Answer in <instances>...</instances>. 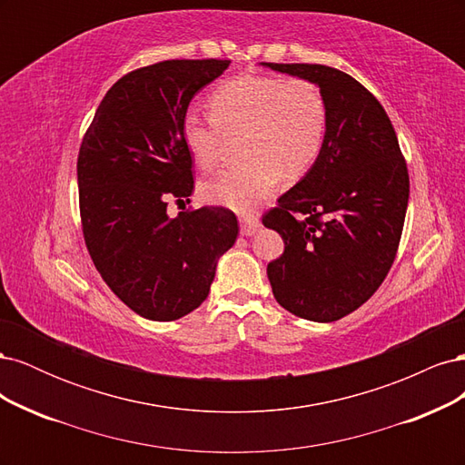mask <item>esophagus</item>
<instances>
[{"label": "esophagus", "instance_id": "obj_1", "mask_svg": "<svg viewBox=\"0 0 465 465\" xmlns=\"http://www.w3.org/2000/svg\"><path fill=\"white\" fill-rule=\"evenodd\" d=\"M238 221H241V231H242V234H246V236L254 234V232L260 229V219H258V215H254V213L241 215V217H238Z\"/></svg>", "mask_w": 465, "mask_h": 465}]
</instances>
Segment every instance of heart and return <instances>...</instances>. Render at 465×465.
Instances as JSON below:
<instances>
[{
	"instance_id": "obj_1",
	"label": "heart",
	"mask_w": 465,
	"mask_h": 465,
	"mask_svg": "<svg viewBox=\"0 0 465 465\" xmlns=\"http://www.w3.org/2000/svg\"><path fill=\"white\" fill-rule=\"evenodd\" d=\"M211 114L188 110L182 139L200 168H213L229 135L241 137L244 161L202 184L211 203L248 211L281 184L308 173L328 130V103L316 83L275 75H241L209 96Z\"/></svg>"
}]
</instances>
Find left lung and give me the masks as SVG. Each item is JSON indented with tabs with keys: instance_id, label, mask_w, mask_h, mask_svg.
I'll use <instances>...</instances> for the list:
<instances>
[{
	"instance_id": "left-lung-1",
	"label": "left lung",
	"mask_w": 465,
	"mask_h": 465,
	"mask_svg": "<svg viewBox=\"0 0 465 465\" xmlns=\"http://www.w3.org/2000/svg\"><path fill=\"white\" fill-rule=\"evenodd\" d=\"M316 83L328 130L316 163L262 217L285 242L267 263L275 301L291 314L335 322L367 302L396 260L410 174L376 96L320 64H262Z\"/></svg>"
}]
</instances>
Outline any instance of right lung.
<instances>
[{
	"mask_svg": "<svg viewBox=\"0 0 465 465\" xmlns=\"http://www.w3.org/2000/svg\"><path fill=\"white\" fill-rule=\"evenodd\" d=\"M229 60H166L118 79L98 104L77 157L79 211L94 267L139 316L173 322L209 294L217 260L238 236L227 207L182 211L193 192L182 120ZM190 203V200H188Z\"/></svg>",
	"mask_w": 465,
	"mask_h": 465,
	"instance_id": "add662e5",
	"label": "right lung"
}]
</instances>
